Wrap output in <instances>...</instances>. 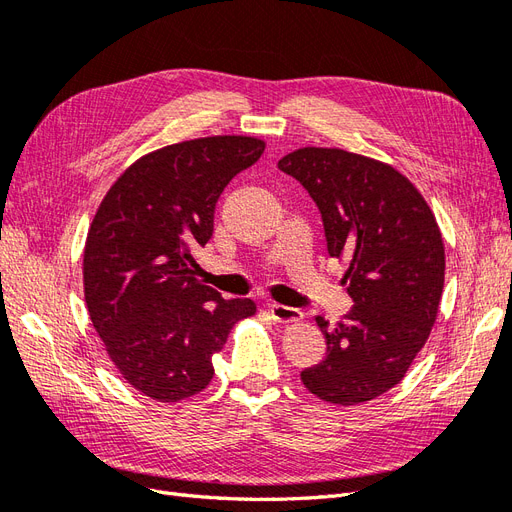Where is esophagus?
<instances>
[{
    "mask_svg": "<svg viewBox=\"0 0 512 512\" xmlns=\"http://www.w3.org/2000/svg\"><path fill=\"white\" fill-rule=\"evenodd\" d=\"M269 314L275 322L280 324H290V322H299L303 318V312L297 307H288V305H280V303H271L269 305Z\"/></svg>",
    "mask_w": 512,
    "mask_h": 512,
    "instance_id": "34e87169",
    "label": "esophagus"
}]
</instances>
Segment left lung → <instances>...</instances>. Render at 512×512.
<instances>
[{
    "label": "left lung",
    "mask_w": 512,
    "mask_h": 512,
    "mask_svg": "<svg viewBox=\"0 0 512 512\" xmlns=\"http://www.w3.org/2000/svg\"><path fill=\"white\" fill-rule=\"evenodd\" d=\"M277 168L320 209L329 256L346 262L354 307L337 327L316 318L327 356L301 371L309 393L356 406L393 389L425 346L444 288L436 215L391 164L337 147H303Z\"/></svg>",
    "instance_id": "8db88e82"
}]
</instances>
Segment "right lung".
<instances>
[{"label": "right lung", "mask_w": 512, "mask_h": 512, "mask_svg": "<svg viewBox=\"0 0 512 512\" xmlns=\"http://www.w3.org/2000/svg\"><path fill=\"white\" fill-rule=\"evenodd\" d=\"M265 151L254 136L168 145L128 166L106 192L83 254L85 303L108 359L143 395L181 401L207 389L211 356L252 299H222L196 280L194 252L213 235L230 179Z\"/></svg>", "instance_id": "right-lung-1"}]
</instances>
